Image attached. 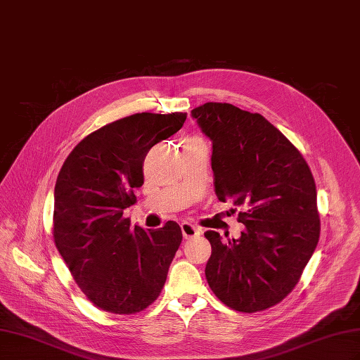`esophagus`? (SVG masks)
Listing matches in <instances>:
<instances>
[{"label": "esophagus", "instance_id": "esophagus-1", "mask_svg": "<svg viewBox=\"0 0 360 360\" xmlns=\"http://www.w3.org/2000/svg\"><path fill=\"white\" fill-rule=\"evenodd\" d=\"M181 233H183L184 238H192V237L200 236L201 230L195 225H192L191 222H183L181 224Z\"/></svg>", "mask_w": 360, "mask_h": 360}]
</instances>
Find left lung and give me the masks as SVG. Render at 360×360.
I'll use <instances>...</instances> for the list:
<instances>
[{
	"label": "left lung",
	"mask_w": 360,
	"mask_h": 360,
	"mask_svg": "<svg viewBox=\"0 0 360 360\" xmlns=\"http://www.w3.org/2000/svg\"><path fill=\"white\" fill-rule=\"evenodd\" d=\"M192 115L213 141L217 198L242 207L238 222L246 226L238 240L204 233L212 245L205 279L234 311L275 307L296 287L320 238L312 172L300 151L261 114L207 102Z\"/></svg>",
	"instance_id": "1"
}]
</instances>
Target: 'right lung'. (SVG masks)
I'll return each instance as SVG.
<instances>
[{
  "label": "right lung",
  "instance_id": "add662e5",
  "mask_svg": "<svg viewBox=\"0 0 360 360\" xmlns=\"http://www.w3.org/2000/svg\"><path fill=\"white\" fill-rule=\"evenodd\" d=\"M186 114L141 112L105 124L76 146L53 192V242L76 284L97 308L136 314L165 285L181 243L177 222L158 230L130 228L148 150L181 129Z\"/></svg>",
  "mask_w": 360,
  "mask_h": 360
}]
</instances>
